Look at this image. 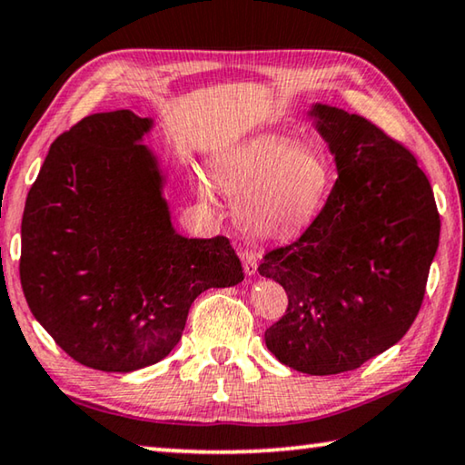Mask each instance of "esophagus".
Here are the masks:
<instances>
[{
	"instance_id": "esophagus-1",
	"label": "esophagus",
	"mask_w": 465,
	"mask_h": 465,
	"mask_svg": "<svg viewBox=\"0 0 465 465\" xmlns=\"http://www.w3.org/2000/svg\"><path fill=\"white\" fill-rule=\"evenodd\" d=\"M241 260H242V270H245L247 276H253L257 272V255L249 249H241L239 252Z\"/></svg>"
}]
</instances>
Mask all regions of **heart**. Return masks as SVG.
<instances>
[{
  "instance_id": "obj_1",
  "label": "heart",
  "mask_w": 465,
  "mask_h": 465,
  "mask_svg": "<svg viewBox=\"0 0 465 465\" xmlns=\"http://www.w3.org/2000/svg\"><path fill=\"white\" fill-rule=\"evenodd\" d=\"M213 181L237 197L241 231L255 239H287L324 210L334 170L316 147L262 137L224 155L213 166Z\"/></svg>"
}]
</instances>
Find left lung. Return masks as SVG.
<instances>
[{"label":"left lung","mask_w":465,"mask_h":465,"mask_svg":"<svg viewBox=\"0 0 465 465\" xmlns=\"http://www.w3.org/2000/svg\"><path fill=\"white\" fill-rule=\"evenodd\" d=\"M310 116L339 178L302 237L268 252L257 270L289 297L263 334L266 347L297 372L331 376L360 368L410 331L440 218L430 183L401 143L332 105L313 104Z\"/></svg>","instance_id":"8db88e82"}]
</instances>
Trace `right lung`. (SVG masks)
<instances>
[{"instance_id": "add662e5", "label": "right lung", "mask_w": 465, "mask_h": 465, "mask_svg": "<svg viewBox=\"0 0 465 465\" xmlns=\"http://www.w3.org/2000/svg\"><path fill=\"white\" fill-rule=\"evenodd\" d=\"M152 118L91 114L52 143L28 191L20 282L37 322L74 361L133 372L163 360L197 295L239 284L226 237L187 239L170 220Z\"/></svg>"}]
</instances>
